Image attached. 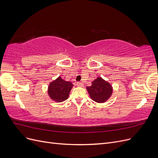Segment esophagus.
<instances>
[{"label":"esophagus","instance_id":"1","mask_svg":"<svg viewBox=\"0 0 158 158\" xmlns=\"http://www.w3.org/2000/svg\"><path fill=\"white\" fill-rule=\"evenodd\" d=\"M76 85H77V86H78V87H82L83 86V84L82 82H78L77 83H76Z\"/></svg>","mask_w":158,"mask_h":158}]
</instances>
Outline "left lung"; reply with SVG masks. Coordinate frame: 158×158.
Returning a JSON list of instances; mask_svg holds the SVG:
<instances>
[{
    "label": "left lung",
    "mask_w": 158,
    "mask_h": 158,
    "mask_svg": "<svg viewBox=\"0 0 158 158\" xmlns=\"http://www.w3.org/2000/svg\"><path fill=\"white\" fill-rule=\"evenodd\" d=\"M92 100L98 103H103L111 97L113 89L111 84L101 77H98L92 82L91 86L86 88Z\"/></svg>",
    "instance_id": "obj_1"
}]
</instances>
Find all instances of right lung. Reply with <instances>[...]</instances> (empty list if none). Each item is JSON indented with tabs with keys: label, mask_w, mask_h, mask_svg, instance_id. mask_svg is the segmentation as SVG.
Segmentation results:
<instances>
[{
	"label": "right lung",
	"mask_w": 158,
	"mask_h": 158,
	"mask_svg": "<svg viewBox=\"0 0 158 158\" xmlns=\"http://www.w3.org/2000/svg\"><path fill=\"white\" fill-rule=\"evenodd\" d=\"M73 84L66 82L60 76L50 83L48 88L49 97L56 102H62L67 99Z\"/></svg>",
	"instance_id": "obj_1"
}]
</instances>
